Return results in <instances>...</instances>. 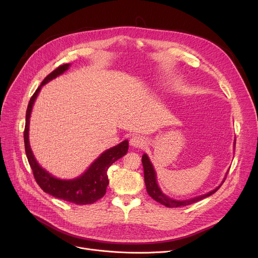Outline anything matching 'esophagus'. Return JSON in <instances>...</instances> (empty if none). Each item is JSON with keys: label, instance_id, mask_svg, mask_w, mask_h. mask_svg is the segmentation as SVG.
I'll list each match as a JSON object with an SVG mask.
<instances>
[{"label": "esophagus", "instance_id": "34e87169", "mask_svg": "<svg viewBox=\"0 0 258 258\" xmlns=\"http://www.w3.org/2000/svg\"><path fill=\"white\" fill-rule=\"evenodd\" d=\"M131 145L133 147H144L145 144H146V140L143 136H140V135H136V136H133L131 138V141H130Z\"/></svg>", "mask_w": 258, "mask_h": 258}]
</instances>
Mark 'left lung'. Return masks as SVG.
Here are the masks:
<instances>
[{
    "label": "left lung",
    "mask_w": 258,
    "mask_h": 258,
    "mask_svg": "<svg viewBox=\"0 0 258 258\" xmlns=\"http://www.w3.org/2000/svg\"><path fill=\"white\" fill-rule=\"evenodd\" d=\"M142 164H143V169H144V182H145L147 194L150 195V197H152L155 201L160 203V204L164 205L166 207H169V208L187 206V205L194 204V203H197V202H199V201H201L203 199H205L207 197H210L215 191L219 190L220 187L222 186V184L224 183V181L226 179V177H225V179H224V181L222 182L221 185H219L215 189H213L212 191H210V192H208L206 195L199 196V197H196L194 199H189V200H185V201H177V200H172V199L168 198L167 196H165L163 192L161 191V189L159 188V186L157 184L156 171L154 169V166L152 164V162L150 161V158L147 157L146 154H144L142 156Z\"/></svg>",
    "instance_id": "1"
}]
</instances>
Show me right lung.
<instances>
[{"instance_id": "add662e5", "label": "right lung", "mask_w": 258, "mask_h": 258, "mask_svg": "<svg viewBox=\"0 0 258 258\" xmlns=\"http://www.w3.org/2000/svg\"><path fill=\"white\" fill-rule=\"evenodd\" d=\"M70 63H64L52 71L44 80L40 86L36 89L28 103L26 112V124L24 131V142L25 152L27 159L33 171L34 179L36 183L43 190L54 198H57L67 202L74 203L77 205L93 204L99 199H101L105 192L108 185L107 169L114 162L123 157L128 150V141L124 140L118 145L108 148L102 153L90 167L78 178L73 180H60L53 177L46 169L40 166L35 160L31 147L29 144V121L32 111V106L37 97V95L44 85L48 81L61 75L64 71L69 69Z\"/></svg>"}]
</instances>
